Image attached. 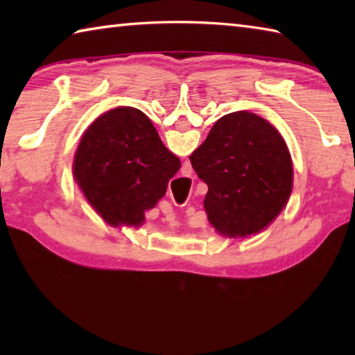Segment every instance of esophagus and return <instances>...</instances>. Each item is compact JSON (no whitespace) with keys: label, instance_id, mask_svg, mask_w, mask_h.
Segmentation results:
<instances>
[{"label":"esophagus","instance_id":"1","mask_svg":"<svg viewBox=\"0 0 355 355\" xmlns=\"http://www.w3.org/2000/svg\"><path fill=\"white\" fill-rule=\"evenodd\" d=\"M183 205H186V202H184V203H183ZM183 205H182V207H183Z\"/></svg>","mask_w":355,"mask_h":355}]
</instances>
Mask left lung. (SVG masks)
Returning <instances> with one entry per match:
<instances>
[{
	"label": "left lung",
	"instance_id": "1",
	"mask_svg": "<svg viewBox=\"0 0 355 355\" xmlns=\"http://www.w3.org/2000/svg\"><path fill=\"white\" fill-rule=\"evenodd\" d=\"M208 184L205 211L225 236L260 232L286 205L293 186L291 156L271 123L238 111L220 117L189 156Z\"/></svg>",
	"mask_w": 355,
	"mask_h": 355
}]
</instances>
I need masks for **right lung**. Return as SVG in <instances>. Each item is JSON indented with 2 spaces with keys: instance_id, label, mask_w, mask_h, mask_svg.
<instances>
[{
  "instance_id": "obj_1",
  "label": "right lung",
  "mask_w": 355,
  "mask_h": 355,
  "mask_svg": "<svg viewBox=\"0 0 355 355\" xmlns=\"http://www.w3.org/2000/svg\"><path fill=\"white\" fill-rule=\"evenodd\" d=\"M180 159L161 142L146 114L123 106L105 112L78 147V184L106 222L139 225L146 209L166 194Z\"/></svg>"
}]
</instances>
